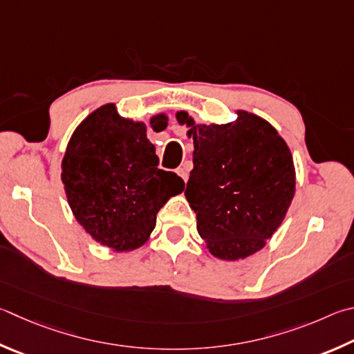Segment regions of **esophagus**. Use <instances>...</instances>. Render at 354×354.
Listing matches in <instances>:
<instances>
[{"label":"esophagus","instance_id":"1","mask_svg":"<svg viewBox=\"0 0 354 354\" xmlns=\"http://www.w3.org/2000/svg\"><path fill=\"white\" fill-rule=\"evenodd\" d=\"M176 173H178V175L179 176H181L183 178V181L185 183V181H187V179H189V173H187V169H185V167L183 165V167H179V169L176 170Z\"/></svg>","mask_w":354,"mask_h":354}]
</instances>
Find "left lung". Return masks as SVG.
Segmentation results:
<instances>
[{"label":"left lung","mask_w":354,"mask_h":354,"mask_svg":"<svg viewBox=\"0 0 354 354\" xmlns=\"http://www.w3.org/2000/svg\"><path fill=\"white\" fill-rule=\"evenodd\" d=\"M224 125L176 119L194 138V170L185 198L209 252L240 260L265 248L283 221L295 192L291 151L275 128L248 111Z\"/></svg>","instance_id":"8db88e82"}]
</instances>
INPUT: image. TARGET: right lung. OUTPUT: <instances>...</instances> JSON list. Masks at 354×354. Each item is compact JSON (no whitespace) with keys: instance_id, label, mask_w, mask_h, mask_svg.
Returning <instances> with one entry per match:
<instances>
[{"instance_id":"obj_1","label":"right lung","mask_w":354,"mask_h":354,"mask_svg":"<svg viewBox=\"0 0 354 354\" xmlns=\"http://www.w3.org/2000/svg\"><path fill=\"white\" fill-rule=\"evenodd\" d=\"M150 125L162 131L167 115H153ZM158 164L144 122L120 118L114 104L97 108L75 128L62 160V181L75 220L115 252L142 246L159 209L184 190L183 179Z\"/></svg>"}]
</instances>
